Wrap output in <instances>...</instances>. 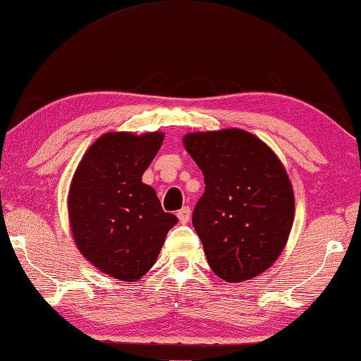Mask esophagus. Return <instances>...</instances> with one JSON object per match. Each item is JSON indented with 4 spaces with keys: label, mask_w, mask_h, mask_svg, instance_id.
I'll list each match as a JSON object with an SVG mask.
<instances>
[{
    "label": "esophagus",
    "mask_w": 361,
    "mask_h": 361,
    "mask_svg": "<svg viewBox=\"0 0 361 361\" xmlns=\"http://www.w3.org/2000/svg\"><path fill=\"white\" fill-rule=\"evenodd\" d=\"M190 216H192V211H190V208H188V206H184V208L177 212V217H179L180 224H187L188 221H190Z\"/></svg>",
    "instance_id": "obj_1"
}]
</instances>
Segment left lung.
Returning a JSON list of instances; mask_svg holds the SVG:
<instances>
[{"label": "left lung", "mask_w": 361, "mask_h": 361, "mask_svg": "<svg viewBox=\"0 0 361 361\" xmlns=\"http://www.w3.org/2000/svg\"><path fill=\"white\" fill-rule=\"evenodd\" d=\"M182 142L204 176L192 222L211 270L228 283L264 274L294 221V190L280 158L238 128L188 133Z\"/></svg>", "instance_id": "left-lung-1"}]
</instances>
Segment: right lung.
I'll return each instance as SVG.
<instances>
[{
  "instance_id": "obj_1",
  "label": "right lung",
  "mask_w": 361,
  "mask_h": 361,
  "mask_svg": "<svg viewBox=\"0 0 361 361\" xmlns=\"http://www.w3.org/2000/svg\"><path fill=\"white\" fill-rule=\"evenodd\" d=\"M164 134L111 131L82 155L68 190V222L82 257L120 281L149 271L177 217L164 212L142 174Z\"/></svg>"
}]
</instances>
